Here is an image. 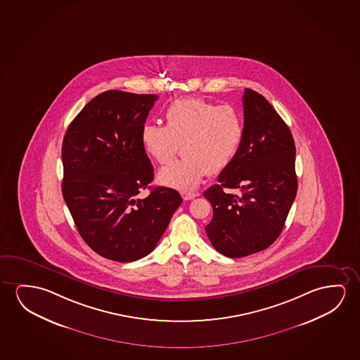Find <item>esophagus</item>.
Wrapping results in <instances>:
<instances>
[{"mask_svg": "<svg viewBox=\"0 0 360 360\" xmlns=\"http://www.w3.org/2000/svg\"><path fill=\"white\" fill-rule=\"evenodd\" d=\"M182 197L184 200H191V199H194L198 194L193 193V192H182Z\"/></svg>", "mask_w": 360, "mask_h": 360, "instance_id": "esophagus-1", "label": "esophagus"}]
</instances>
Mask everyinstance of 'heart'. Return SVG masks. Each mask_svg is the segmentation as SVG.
I'll return each mask as SVG.
<instances>
[{"label": "heart", "instance_id": "heart-1", "mask_svg": "<svg viewBox=\"0 0 360 360\" xmlns=\"http://www.w3.org/2000/svg\"><path fill=\"white\" fill-rule=\"evenodd\" d=\"M166 127L146 124L141 130V143L147 155L160 165L183 157L163 167L158 182L179 191L199 186L207 173L226 169L239 155L245 139V122L239 110L199 99H178L165 112Z\"/></svg>", "mask_w": 360, "mask_h": 360}]
</instances>
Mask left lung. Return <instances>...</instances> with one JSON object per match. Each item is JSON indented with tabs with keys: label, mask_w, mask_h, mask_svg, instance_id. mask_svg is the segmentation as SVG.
I'll use <instances>...</instances> for the list:
<instances>
[{
	"label": "left lung",
	"mask_w": 360,
	"mask_h": 360,
	"mask_svg": "<svg viewBox=\"0 0 360 360\" xmlns=\"http://www.w3.org/2000/svg\"><path fill=\"white\" fill-rule=\"evenodd\" d=\"M245 139L239 155L204 192L213 207L205 231L228 257L265 250L281 234L297 193L296 146L276 110L251 89L243 96ZM239 188V196L224 192Z\"/></svg>",
	"instance_id": "8db88e82"
}]
</instances>
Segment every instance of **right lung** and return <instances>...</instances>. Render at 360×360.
Listing matches in <instances>:
<instances>
[{"label": "right lung", "mask_w": 360, "mask_h": 360, "mask_svg": "<svg viewBox=\"0 0 360 360\" xmlns=\"http://www.w3.org/2000/svg\"><path fill=\"white\" fill-rule=\"evenodd\" d=\"M158 96L108 90L84 106L62 146V192L79 234L109 260L148 255L161 239L182 197L156 187L141 130Z\"/></svg>", "instance_id": "right-lung-1"}]
</instances>
